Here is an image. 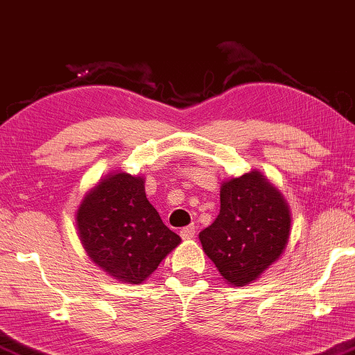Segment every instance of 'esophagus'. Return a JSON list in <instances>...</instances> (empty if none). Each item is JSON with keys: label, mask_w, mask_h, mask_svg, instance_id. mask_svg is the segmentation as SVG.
I'll return each mask as SVG.
<instances>
[{"label": "esophagus", "mask_w": 355, "mask_h": 355, "mask_svg": "<svg viewBox=\"0 0 355 355\" xmlns=\"http://www.w3.org/2000/svg\"><path fill=\"white\" fill-rule=\"evenodd\" d=\"M181 237L184 239V240H190V239H193L195 237V227L193 225H187V227H182L181 229Z\"/></svg>", "instance_id": "obj_1"}]
</instances>
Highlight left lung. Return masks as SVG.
<instances>
[{"instance_id":"left-lung-1","label":"left lung","mask_w":355,"mask_h":355,"mask_svg":"<svg viewBox=\"0 0 355 355\" xmlns=\"http://www.w3.org/2000/svg\"><path fill=\"white\" fill-rule=\"evenodd\" d=\"M219 195L218 218L198 239L230 285H248L284 253L291 227L288 205L259 171L229 179Z\"/></svg>"}]
</instances>
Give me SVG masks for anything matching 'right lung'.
<instances>
[{"label": "right lung", "instance_id": "1", "mask_svg": "<svg viewBox=\"0 0 355 355\" xmlns=\"http://www.w3.org/2000/svg\"><path fill=\"white\" fill-rule=\"evenodd\" d=\"M76 227L89 258L125 284H142L181 243L147 200L144 178L128 173H110L86 193Z\"/></svg>", "mask_w": 355, "mask_h": 355}]
</instances>
